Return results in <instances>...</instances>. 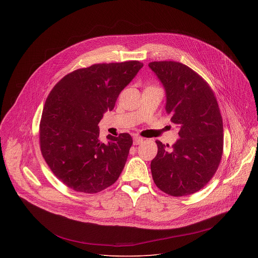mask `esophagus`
Segmentation results:
<instances>
[{
    "instance_id": "esophagus-1",
    "label": "esophagus",
    "mask_w": 258,
    "mask_h": 258,
    "mask_svg": "<svg viewBox=\"0 0 258 258\" xmlns=\"http://www.w3.org/2000/svg\"><path fill=\"white\" fill-rule=\"evenodd\" d=\"M143 142H144V139H143V138L138 137V136L134 137V144H135V145H140V144H142Z\"/></svg>"
}]
</instances>
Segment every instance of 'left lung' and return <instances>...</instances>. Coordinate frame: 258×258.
Here are the masks:
<instances>
[{
    "mask_svg": "<svg viewBox=\"0 0 258 258\" xmlns=\"http://www.w3.org/2000/svg\"><path fill=\"white\" fill-rule=\"evenodd\" d=\"M149 67L164 87L170 120L179 127V139L170 150L156 141L153 180L170 196L191 195L212 178L222 160L224 127L218 104L209 85L187 65L155 61Z\"/></svg>",
    "mask_w": 258,
    "mask_h": 258,
    "instance_id": "1",
    "label": "left lung"
}]
</instances>
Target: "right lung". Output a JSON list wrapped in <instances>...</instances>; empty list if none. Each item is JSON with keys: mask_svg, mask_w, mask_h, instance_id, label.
<instances>
[{"mask_svg": "<svg viewBox=\"0 0 258 258\" xmlns=\"http://www.w3.org/2000/svg\"><path fill=\"white\" fill-rule=\"evenodd\" d=\"M143 63L94 64L68 73L49 94L40 123V146L52 172L77 192L94 194L119 177L133 145L124 133L102 143L99 122Z\"/></svg>", "mask_w": 258, "mask_h": 258, "instance_id": "1", "label": "right lung"}]
</instances>
